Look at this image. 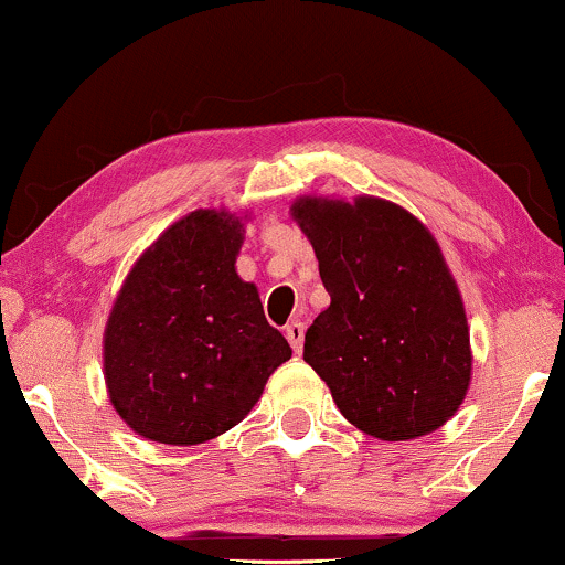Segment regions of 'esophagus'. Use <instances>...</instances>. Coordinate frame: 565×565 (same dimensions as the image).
<instances>
[{"mask_svg":"<svg viewBox=\"0 0 565 565\" xmlns=\"http://www.w3.org/2000/svg\"><path fill=\"white\" fill-rule=\"evenodd\" d=\"M284 334H287L291 350L300 355L302 352V344H305V323L302 321H289L287 329H284Z\"/></svg>","mask_w":565,"mask_h":565,"instance_id":"1","label":"esophagus"}]
</instances>
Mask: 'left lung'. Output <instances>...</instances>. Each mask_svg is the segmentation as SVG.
I'll list each match as a JSON object with an SVG mask.
<instances>
[{
	"instance_id": "obj_1",
	"label": "left lung",
	"mask_w": 565,
	"mask_h": 565,
	"mask_svg": "<svg viewBox=\"0 0 565 565\" xmlns=\"http://www.w3.org/2000/svg\"><path fill=\"white\" fill-rule=\"evenodd\" d=\"M291 210L331 297L305 334V363L371 437L439 429L471 382L463 300L439 244L407 210L376 196L302 200Z\"/></svg>"
}]
</instances>
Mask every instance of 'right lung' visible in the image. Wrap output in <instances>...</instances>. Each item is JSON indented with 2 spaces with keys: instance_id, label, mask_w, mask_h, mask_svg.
Segmentation results:
<instances>
[{
  "instance_id": "right-lung-1",
  "label": "right lung",
  "mask_w": 565,
  "mask_h": 565,
  "mask_svg": "<svg viewBox=\"0 0 565 565\" xmlns=\"http://www.w3.org/2000/svg\"><path fill=\"white\" fill-rule=\"evenodd\" d=\"M242 223L196 210L128 274L105 331V379L118 416L162 445H200L253 411L291 358L265 321L255 284L236 276Z\"/></svg>"
}]
</instances>
